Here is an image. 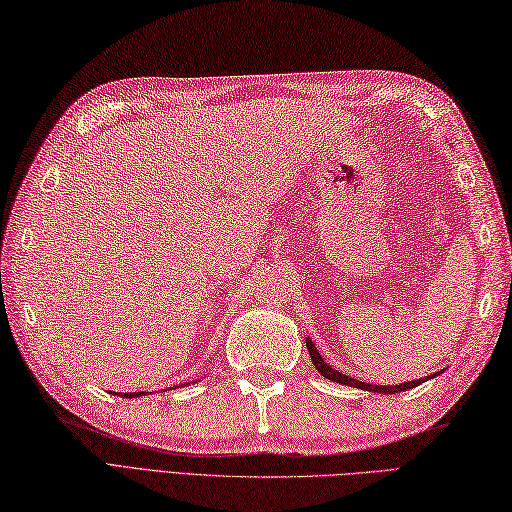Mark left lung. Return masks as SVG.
Returning a JSON list of instances; mask_svg holds the SVG:
<instances>
[{"instance_id": "1", "label": "left lung", "mask_w": 512, "mask_h": 512, "mask_svg": "<svg viewBox=\"0 0 512 512\" xmlns=\"http://www.w3.org/2000/svg\"><path fill=\"white\" fill-rule=\"evenodd\" d=\"M306 347H308V354H310V358H313V365L317 367V371L321 373L323 378H328V380H332V382H339V384H347V386H356V389H365V391H373V393H386V395H391V393H400V391H406V389H413V386H417V384H421V382H426V380H428V378H421V380L404 382V384H395V386H378V384L358 382V380H354V378H347V376H343L341 371H336V369H332L330 365L323 363V358H321V354L317 352V347H315V343H313V341H306Z\"/></svg>"}]
</instances>
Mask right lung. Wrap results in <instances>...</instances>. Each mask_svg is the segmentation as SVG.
Returning a JSON list of instances; mask_svg holds the SVG:
<instances>
[{
	"instance_id": "right-lung-1",
	"label": "right lung",
	"mask_w": 512,
	"mask_h": 512,
	"mask_svg": "<svg viewBox=\"0 0 512 512\" xmlns=\"http://www.w3.org/2000/svg\"><path fill=\"white\" fill-rule=\"evenodd\" d=\"M123 397H134V393H123Z\"/></svg>"
}]
</instances>
